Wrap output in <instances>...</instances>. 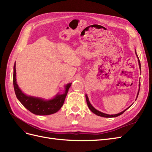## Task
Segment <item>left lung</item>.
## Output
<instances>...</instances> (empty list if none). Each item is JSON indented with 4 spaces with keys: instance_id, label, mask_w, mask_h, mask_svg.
<instances>
[{
    "instance_id": "left-lung-1",
    "label": "left lung",
    "mask_w": 152,
    "mask_h": 152,
    "mask_svg": "<svg viewBox=\"0 0 152 152\" xmlns=\"http://www.w3.org/2000/svg\"><path fill=\"white\" fill-rule=\"evenodd\" d=\"M135 53H136V56H137V60H138L139 66H140V70H141V63H140V59H139V58H138V56H137V53H136V49H135ZM140 88V84H139V90H138V92H137V96H136V99H137V96H138V94H139ZM86 102H87V106H88L89 108L90 109V110H91V111L92 112L94 113V114H96V115H98V116L103 117H107V118L116 117H118V116H119V115H122L124 112L126 111V110H127L129 108L131 107V106L132 105V104H131V105L130 106V107H129L127 108H126V110H124V111H122V112H120V113H117V114H115V115H109V114H107V113H103V112H99V111H98V110H96V108H94L93 107V106H92V104H91V103H90V102H89V98H88V96H87V94H86Z\"/></svg>"
}]
</instances>
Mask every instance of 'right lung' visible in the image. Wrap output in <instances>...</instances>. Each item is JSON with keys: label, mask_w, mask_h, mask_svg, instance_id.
Listing matches in <instances>:
<instances>
[{"label": "right lung", "mask_w": 152, "mask_h": 152, "mask_svg": "<svg viewBox=\"0 0 152 152\" xmlns=\"http://www.w3.org/2000/svg\"><path fill=\"white\" fill-rule=\"evenodd\" d=\"M16 77V72L15 62L14 65L13 85L16 97L27 110L37 115H51L57 112L62 107L68 89L72 85V83H68L65 86V89L63 94H59L58 93L53 98L45 99L25 94L18 86Z\"/></svg>", "instance_id": "add662e5"}]
</instances>
